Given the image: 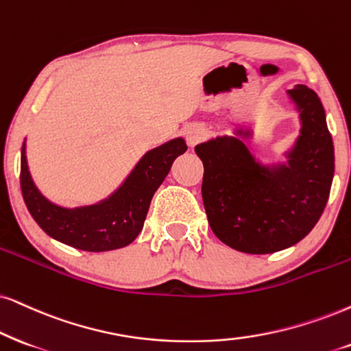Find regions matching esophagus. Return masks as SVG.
Returning a JSON list of instances; mask_svg holds the SVG:
<instances>
[{
	"label": "esophagus",
	"instance_id": "esophagus-1",
	"mask_svg": "<svg viewBox=\"0 0 351 351\" xmlns=\"http://www.w3.org/2000/svg\"><path fill=\"white\" fill-rule=\"evenodd\" d=\"M204 137H206V130H204L202 126H189L188 130H186V141H188L191 147H194V145L201 143Z\"/></svg>",
	"mask_w": 351,
	"mask_h": 351
}]
</instances>
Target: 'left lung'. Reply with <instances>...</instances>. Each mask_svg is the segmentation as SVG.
Returning a JSON list of instances; mask_svg holds the SVG:
<instances>
[{
    "instance_id": "left-lung-1",
    "label": "left lung",
    "mask_w": 351,
    "mask_h": 351,
    "mask_svg": "<svg viewBox=\"0 0 351 351\" xmlns=\"http://www.w3.org/2000/svg\"><path fill=\"white\" fill-rule=\"evenodd\" d=\"M288 95L301 118L288 165H261L233 136L196 145L204 163L208 225L221 243L247 254H270L301 241L321 219L330 194L334 144L321 99L306 86H296ZM237 134L251 132L238 130Z\"/></svg>"
}]
</instances>
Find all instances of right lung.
Listing matches in <instances>:
<instances>
[{
  "label": "right lung",
  "instance_id": "add662e5",
  "mask_svg": "<svg viewBox=\"0 0 351 351\" xmlns=\"http://www.w3.org/2000/svg\"><path fill=\"white\" fill-rule=\"evenodd\" d=\"M188 145L184 139H173L149 150L131 171L121 188L94 206L64 208L40 194L30 178L25 143L21 152V189L25 206L38 227L51 238L76 250L101 252L128 246L144 227V220L155 191L178 155Z\"/></svg>",
  "mask_w": 351,
  "mask_h": 351
}]
</instances>
